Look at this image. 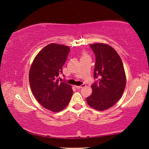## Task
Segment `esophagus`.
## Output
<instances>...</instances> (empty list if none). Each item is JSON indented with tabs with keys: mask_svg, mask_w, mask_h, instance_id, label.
Here are the masks:
<instances>
[{
	"mask_svg": "<svg viewBox=\"0 0 149 149\" xmlns=\"http://www.w3.org/2000/svg\"><path fill=\"white\" fill-rule=\"evenodd\" d=\"M85 86V84H82L81 85H79V86H75V88H77V89H81V88L84 87Z\"/></svg>",
	"mask_w": 149,
	"mask_h": 149,
	"instance_id": "1",
	"label": "esophagus"
}]
</instances>
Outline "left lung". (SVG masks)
<instances>
[{"label":"left lung","mask_w":149,"mask_h":149,"mask_svg":"<svg viewBox=\"0 0 149 149\" xmlns=\"http://www.w3.org/2000/svg\"><path fill=\"white\" fill-rule=\"evenodd\" d=\"M95 55L93 93L87 98V104L95 110L102 111L112 107L122 97L126 77L122 59L110 45H90Z\"/></svg>","instance_id":"1"}]
</instances>
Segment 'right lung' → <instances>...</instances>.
Instances as JSON below:
<instances>
[{
	"instance_id": "add662e5",
	"label": "right lung",
	"mask_w": 149,
	"mask_h": 149,
	"mask_svg": "<svg viewBox=\"0 0 149 149\" xmlns=\"http://www.w3.org/2000/svg\"><path fill=\"white\" fill-rule=\"evenodd\" d=\"M70 50L65 45H48L35 56L29 70V85L34 97L44 108L54 112L66 107L73 94L71 85L59 83Z\"/></svg>"
}]
</instances>
